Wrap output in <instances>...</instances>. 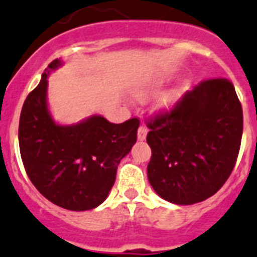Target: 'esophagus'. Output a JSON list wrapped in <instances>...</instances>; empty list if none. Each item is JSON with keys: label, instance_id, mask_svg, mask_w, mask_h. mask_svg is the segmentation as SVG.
<instances>
[{"label": "esophagus", "instance_id": "34e87169", "mask_svg": "<svg viewBox=\"0 0 257 257\" xmlns=\"http://www.w3.org/2000/svg\"><path fill=\"white\" fill-rule=\"evenodd\" d=\"M147 134H148V130H147V127L142 124V126L139 127V130H138V139H139V140H146Z\"/></svg>", "mask_w": 257, "mask_h": 257}]
</instances>
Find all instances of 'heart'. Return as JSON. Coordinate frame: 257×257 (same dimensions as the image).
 <instances>
[{
	"instance_id": "heart-1",
	"label": "heart",
	"mask_w": 257,
	"mask_h": 257,
	"mask_svg": "<svg viewBox=\"0 0 257 257\" xmlns=\"http://www.w3.org/2000/svg\"><path fill=\"white\" fill-rule=\"evenodd\" d=\"M162 79L161 78H155V79H148L146 82H143L140 84L139 88L137 89V96L138 97H148V96L153 95L156 92L159 91V88L162 85ZM186 85L181 87L178 89H174V91L169 92L164 96V98L160 102V106L161 107H172L175 102L178 101L182 96L185 95L186 92Z\"/></svg>"
}]
</instances>
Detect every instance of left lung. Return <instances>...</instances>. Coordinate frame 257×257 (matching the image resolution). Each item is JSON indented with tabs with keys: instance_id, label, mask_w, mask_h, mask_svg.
<instances>
[{
	"instance_id": "8db88e82",
	"label": "left lung",
	"mask_w": 257,
	"mask_h": 257,
	"mask_svg": "<svg viewBox=\"0 0 257 257\" xmlns=\"http://www.w3.org/2000/svg\"><path fill=\"white\" fill-rule=\"evenodd\" d=\"M148 127L151 186L166 201L190 205L216 194L233 172L242 105L230 80L209 79L186 92L172 110L155 115Z\"/></svg>"
}]
</instances>
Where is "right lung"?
Returning a JSON list of instances; mask_svg holds the SVG:
<instances>
[{
	"label": "right lung",
	"instance_id": "obj_1",
	"mask_svg": "<svg viewBox=\"0 0 257 257\" xmlns=\"http://www.w3.org/2000/svg\"><path fill=\"white\" fill-rule=\"evenodd\" d=\"M61 65V60L49 63L22 107V161L48 200L69 210L93 209L109 195L120 160L137 143L140 122L131 118L117 124L92 115L70 126L56 123L48 109V75Z\"/></svg>",
	"mask_w": 257,
	"mask_h": 257
}]
</instances>
